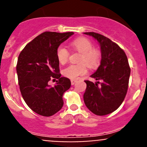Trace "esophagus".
<instances>
[{"label":"esophagus","instance_id":"esophagus-1","mask_svg":"<svg viewBox=\"0 0 147 147\" xmlns=\"http://www.w3.org/2000/svg\"><path fill=\"white\" fill-rule=\"evenodd\" d=\"M76 82H77L76 80H71V84H72V85H74V84H75V83H76Z\"/></svg>","mask_w":147,"mask_h":147}]
</instances>
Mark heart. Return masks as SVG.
<instances>
[{"label": "heart", "instance_id": "1", "mask_svg": "<svg viewBox=\"0 0 147 147\" xmlns=\"http://www.w3.org/2000/svg\"><path fill=\"white\" fill-rule=\"evenodd\" d=\"M70 45L73 48L82 53L79 60V63L81 64L68 65L63 69L62 73L69 79L75 80L80 75H84L87 72V65L90 67L97 66L100 61L101 54L97 49L92 48V43L87 38H79L75 39ZM56 56L60 64H65L69 58V52L64 45H60L56 50Z\"/></svg>", "mask_w": 147, "mask_h": 147}]
</instances>
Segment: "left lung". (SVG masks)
<instances>
[{"instance_id":"obj_1","label":"left lung","mask_w":147,"mask_h":147,"mask_svg":"<svg viewBox=\"0 0 147 147\" xmlns=\"http://www.w3.org/2000/svg\"><path fill=\"white\" fill-rule=\"evenodd\" d=\"M98 42L101 50V62L91 78L93 83L86 80L85 92L83 95L86 107L93 114L103 116L117 109L124 101L128 89L130 67L125 53L117 44L96 32H84Z\"/></svg>"}]
</instances>
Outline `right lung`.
Segmentation results:
<instances>
[{"label": "right lung", "mask_w": 147, "mask_h": 147, "mask_svg": "<svg viewBox=\"0 0 147 147\" xmlns=\"http://www.w3.org/2000/svg\"><path fill=\"white\" fill-rule=\"evenodd\" d=\"M73 34L45 32L27 44L19 55L16 71L20 92L28 106L38 115L52 116L63 107V94L71 82L61 77L56 50ZM53 78L58 80L52 87L48 82Z\"/></svg>", "instance_id": "add662e5"}]
</instances>
